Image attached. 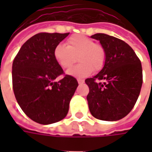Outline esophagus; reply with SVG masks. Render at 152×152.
<instances>
[{"label": "esophagus", "mask_w": 152, "mask_h": 152, "mask_svg": "<svg viewBox=\"0 0 152 152\" xmlns=\"http://www.w3.org/2000/svg\"><path fill=\"white\" fill-rule=\"evenodd\" d=\"M77 81H78V83H79L80 85V84H83V83L85 82V80H81V79H78L77 80Z\"/></svg>", "instance_id": "obj_1"}]
</instances>
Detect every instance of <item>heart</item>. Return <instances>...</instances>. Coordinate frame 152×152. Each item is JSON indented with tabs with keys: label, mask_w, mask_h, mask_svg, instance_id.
I'll return each instance as SVG.
<instances>
[{
	"label": "heart",
	"mask_w": 152,
	"mask_h": 152,
	"mask_svg": "<svg viewBox=\"0 0 152 152\" xmlns=\"http://www.w3.org/2000/svg\"><path fill=\"white\" fill-rule=\"evenodd\" d=\"M77 57L79 64L66 72L69 76L77 78L88 76L93 69L99 71L105 63L106 53L103 47L94 43L93 40L83 35H73L68 38L66 46L57 45L53 50V57L58 64L64 69L72 66Z\"/></svg>",
	"instance_id": "obj_1"
}]
</instances>
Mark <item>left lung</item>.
<instances>
[{
  "label": "left lung",
  "instance_id": "1",
  "mask_svg": "<svg viewBox=\"0 0 152 152\" xmlns=\"http://www.w3.org/2000/svg\"><path fill=\"white\" fill-rule=\"evenodd\" d=\"M90 37L99 40L106 59L102 69L86 80L89 88V112L99 120L119 121L131 112L137 102L142 85V64L134 50L123 40L104 33Z\"/></svg>",
  "mask_w": 152,
  "mask_h": 152
}]
</instances>
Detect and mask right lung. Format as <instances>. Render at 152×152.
Listing matches in <instances>:
<instances>
[{
	"label": "right lung",
	"mask_w": 152,
	"mask_h": 152,
	"mask_svg": "<svg viewBox=\"0 0 152 152\" xmlns=\"http://www.w3.org/2000/svg\"><path fill=\"white\" fill-rule=\"evenodd\" d=\"M69 33L35 35L25 42L12 66L13 89L18 105L32 121L41 124L56 123L66 117L78 82L63 73L53 57V50Z\"/></svg>",
	"instance_id": "obj_1"
}]
</instances>
